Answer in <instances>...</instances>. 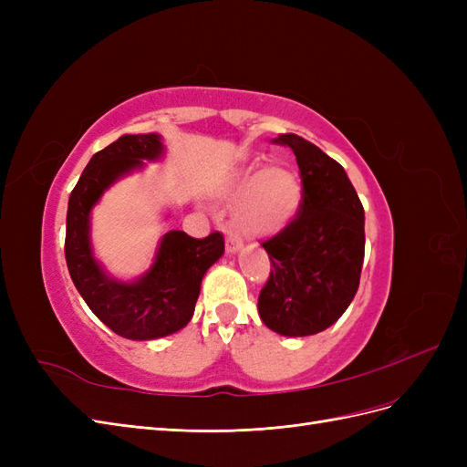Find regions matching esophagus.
Here are the masks:
<instances>
[{
  "label": "esophagus",
  "mask_w": 467,
  "mask_h": 467,
  "mask_svg": "<svg viewBox=\"0 0 467 467\" xmlns=\"http://www.w3.org/2000/svg\"><path fill=\"white\" fill-rule=\"evenodd\" d=\"M244 247V242H242V237H239L237 234H228V239H225V251L228 253H237L239 249Z\"/></svg>",
  "instance_id": "1"
}]
</instances>
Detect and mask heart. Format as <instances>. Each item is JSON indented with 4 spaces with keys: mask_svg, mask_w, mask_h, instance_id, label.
Listing matches in <instances>:
<instances>
[{
    "mask_svg": "<svg viewBox=\"0 0 467 467\" xmlns=\"http://www.w3.org/2000/svg\"><path fill=\"white\" fill-rule=\"evenodd\" d=\"M302 196V177L294 165L245 167L234 185L239 228L251 235L278 234L298 214Z\"/></svg>",
    "mask_w": 467,
    "mask_h": 467,
    "instance_id": "heart-1",
    "label": "heart"
}]
</instances>
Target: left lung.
I'll list each match as a JSON object with an SVG mask.
<instances>
[{"instance_id":"obj_1","label":"left lung","mask_w":467,"mask_h":467,"mask_svg":"<svg viewBox=\"0 0 467 467\" xmlns=\"http://www.w3.org/2000/svg\"><path fill=\"white\" fill-rule=\"evenodd\" d=\"M302 177L296 218L263 242L273 263L259 294V316L286 337L325 331L355 298L364 261V208L345 169L302 136L280 134Z\"/></svg>"}]
</instances>
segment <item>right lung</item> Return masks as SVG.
<instances>
[{"label": "right lung", "mask_w": 467, "mask_h": 467, "mask_svg": "<svg viewBox=\"0 0 467 467\" xmlns=\"http://www.w3.org/2000/svg\"><path fill=\"white\" fill-rule=\"evenodd\" d=\"M158 134H124L97 151L69 194L66 218V263L81 298L109 329L132 341L167 337L185 327L194 314L201 282L223 253V235L194 239L171 230L161 237L150 271L134 282L105 275L93 257L89 214L101 194L122 175L160 160Z\"/></svg>", "instance_id": "add662e5"}]
</instances>
